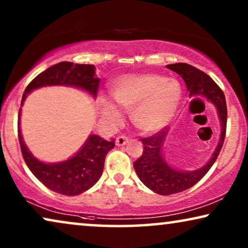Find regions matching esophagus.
<instances>
[{
  "label": "esophagus",
  "instance_id": "esophagus-1",
  "mask_svg": "<svg viewBox=\"0 0 248 248\" xmlns=\"http://www.w3.org/2000/svg\"><path fill=\"white\" fill-rule=\"evenodd\" d=\"M128 142L127 137L125 135H118L116 138V145H125Z\"/></svg>",
  "mask_w": 248,
  "mask_h": 248
}]
</instances>
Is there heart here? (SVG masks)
Wrapping results in <instances>:
<instances>
[{
  "label": "heart",
  "instance_id": "b5f03b06",
  "mask_svg": "<svg viewBox=\"0 0 248 248\" xmlns=\"http://www.w3.org/2000/svg\"><path fill=\"white\" fill-rule=\"evenodd\" d=\"M115 103L132 111V121L142 132H155L166 126L177 110L182 88L175 79L160 74L125 76L116 81L111 90ZM105 116L120 120V111L109 100L103 101Z\"/></svg>",
  "mask_w": 248,
  "mask_h": 248
}]
</instances>
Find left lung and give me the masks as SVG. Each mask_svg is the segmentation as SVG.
Segmentation results:
<instances>
[{
  "mask_svg": "<svg viewBox=\"0 0 248 248\" xmlns=\"http://www.w3.org/2000/svg\"><path fill=\"white\" fill-rule=\"evenodd\" d=\"M167 69L178 73L185 81L186 88L191 97L203 96L215 104L221 122V135L218 147L212 158L204 167L194 171H178L167 165L161 155V148L167 134V128H162L151 137L142 138L143 154L134 161V169L141 182L152 191L160 195H170L185 191L201 181L210 170L218 158L226 137L227 128V105L223 91L203 71L186 63L168 64Z\"/></svg>",
  "mask_w": 248,
  "mask_h": 248,
  "instance_id": "left-lung-1",
  "label": "left lung"
}]
</instances>
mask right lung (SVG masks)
<instances>
[{
    "mask_svg": "<svg viewBox=\"0 0 248 248\" xmlns=\"http://www.w3.org/2000/svg\"><path fill=\"white\" fill-rule=\"evenodd\" d=\"M99 82V78L94 76V65L93 64L61 62L38 74L27 86L21 105L31 90L56 84L81 88L96 97ZM18 137L22 157L30 171L50 191L69 196L79 195L96 184L103 174L106 155L115 145V140L106 141L93 134L90 135L81 150L69 160L59 164H44L32 157L27 149L20 132V118L18 121Z\"/></svg>",
    "mask_w": 248,
    "mask_h": 248,
    "instance_id": "right-lung-1",
    "label": "right lung"
}]
</instances>
